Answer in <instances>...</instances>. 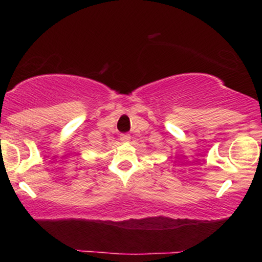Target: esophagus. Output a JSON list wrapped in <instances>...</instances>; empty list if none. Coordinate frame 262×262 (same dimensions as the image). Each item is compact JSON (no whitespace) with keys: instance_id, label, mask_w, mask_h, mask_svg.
Here are the masks:
<instances>
[{"instance_id":"34e87169","label":"esophagus","mask_w":262,"mask_h":262,"mask_svg":"<svg viewBox=\"0 0 262 262\" xmlns=\"http://www.w3.org/2000/svg\"><path fill=\"white\" fill-rule=\"evenodd\" d=\"M130 139H131L130 135H120V141L121 142L127 143V142H130Z\"/></svg>"}]
</instances>
